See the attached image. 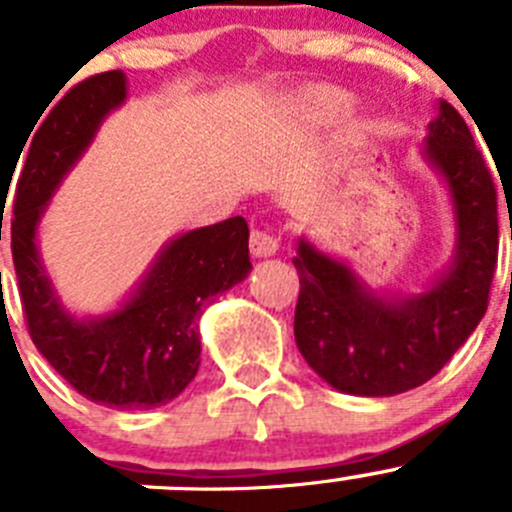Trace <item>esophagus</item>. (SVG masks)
Masks as SVG:
<instances>
[{
	"label": "esophagus",
	"mask_w": 512,
	"mask_h": 512,
	"mask_svg": "<svg viewBox=\"0 0 512 512\" xmlns=\"http://www.w3.org/2000/svg\"><path fill=\"white\" fill-rule=\"evenodd\" d=\"M250 252L255 257H270L278 252V234L267 229H252L250 232Z\"/></svg>",
	"instance_id": "obj_1"
}]
</instances>
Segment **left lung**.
Returning a JSON list of instances; mask_svg holds the SVG:
<instances>
[{
	"label": "left lung",
	"mask_w": 512,
	"mask_h": 512,
	"mask_svg": "<svg viewBox=\"0 0 512 512\" xmlns=\"http://www.w3.org/2000/svg\"><path fill=\"white\" fill-rule=\"evenodd\" d=\"M427 156L452 191L457 257L429 293L386 303L366 293L341 262L300 240L295 343L315 374L356 396L417 389L467 341L490 303L498 267V191L465 118L439 103ZM512 237V227H510Z\"/></svg>",
	"instance_id": "1"
}]
</instances>
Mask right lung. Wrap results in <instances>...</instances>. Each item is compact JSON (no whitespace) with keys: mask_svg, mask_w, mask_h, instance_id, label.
<instances>
[{"mask_svg":"<svg viewBox=\"0 0 512 512\" xmlns=\"http://www.w3.org/2000/svg\"><path fill=\"white\" fill-rule=\"evenodd\" d=\"M123 98L126 78L121 70H108L73 85L50 116L42 118L32 141L22 146L26 154L19 151L22 164L9 237L27 331L47 364L95 404L151 409L179 396L197 376L199 308L247 275L252 267L250 229L245 219L232 217L181 234L166 247L138 293L108 318L80 323L57 305L37 257V219L65 171L90 143L100 118ZM7 184L4 194H9ZM4 194L0 191L2 204Z\"/></svg>","mask_w":512,"mask_h":512,"instance_id":"1","label":"right lung"}]
</instances>
